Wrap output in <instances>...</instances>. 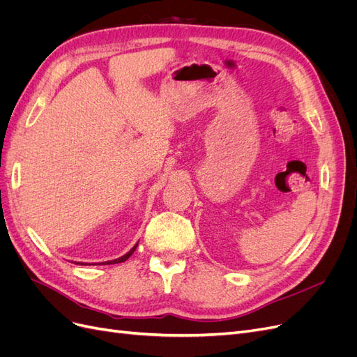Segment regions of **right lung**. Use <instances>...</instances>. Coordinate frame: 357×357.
<instances>
[{"label": "right lung", "mask_w": 357, "mask_h": 357, "mask_svg": "<svg viewBox=\"0 0 357 357\" xmlns=\"http://www.w3.org/2000/svg\"><path fill=\"white\" fill-rule=\"evenodd\" d=\"M137 245H138V243L131 248V250H129L126 255H123L122 257H117V259H114V261H109V262H107V264H121V262H125L126 261V259H129V256H131L134 252H135V248H137Z\"/></svg>", "instance_id": "1"}]
</instances>
